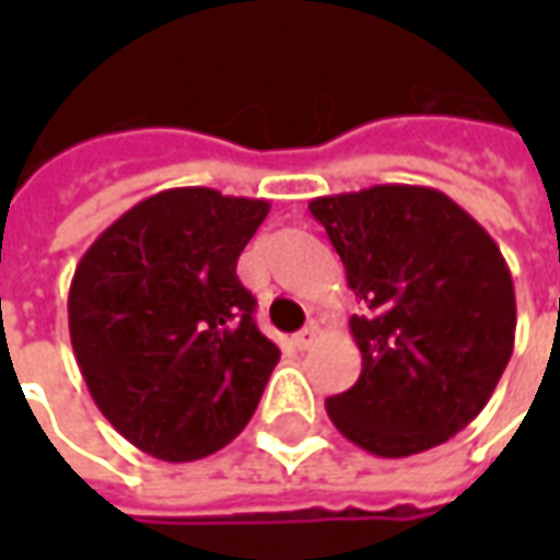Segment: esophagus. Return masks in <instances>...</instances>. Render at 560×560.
<instances>
[{
    "label": "esophagus",
    "mask_w": 560,
    "mask_h": 560,
    "mask_svg": "<svg viewBox=\"0 0 560 560\" xmlns=\"http://www.w3.org/2000/svg\"><path fill=\"white\" fill-rule=\"evenodd\" d=\"M317 341V327L315 324H308L305 329H300L296 336H293V348H300V351H305V348H312Z\"/></svg>",
    "instance_id": "1"
}]
</instances>
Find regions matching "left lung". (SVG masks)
<instances>
[{
	"label": "left lung",
	"instance_id": "1",
	"mask_svg": "<svg viewBox=\"0 0 560 560\" xmlns=\"http://www.w3.org/2000/svg\"><path fill=\"white\" fill-rule=\"evenodd\" d=\"M360 303L363 372L329 396L332 425L365 453L405 458L444 444L492 399L516 339V291L501 248L429 185L315 197Z\"/></svg>",
	"mask_w": 560,
	"mask_h": 560
}]
</instances>
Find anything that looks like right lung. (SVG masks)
Segmentation results:
<instances>
[{
	"mask_svg": "<svg viewBox=\"0 0 560 560\" xmlns=\"http://www.w3.org/2000/svg\"><path fill=\"white\" fill-rule=\"evenodd\" d=\"M269 203L215 188L140 200L80 257L68 329L92 401L126 441L195 462L231 444L279 348L257 329L236 260Z\"/></svg>",
	"mask_w": 560,
	"mask_h": 560,
	"instance_id": "obj_1",
	"label": "right lung"
}]
</instances>
